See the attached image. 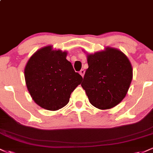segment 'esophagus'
Masks as SVG:
<instances>
[{"mask_svg":"<svg viewBox=\"0 0 153 153\" xmlns=\"http://www.w3.org/2000/svg\"><path fill=\"white\" fill-rule=\"evenodd\" d=\"M80 74L81 75L82 77H83L84 76V74H85V71H84L83 69H82L81 71H80Z\"/></svg>","mask_w":153,"mask_h":153,"instance_id":"obj_1","label":"esophagus"}]
</instances>
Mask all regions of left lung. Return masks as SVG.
Instances as JSON below:
<instances>
[{
  "mask_svg": "<svg viewBox=\"0 0 153 153\" xmlns=\"http://www.w3.org/2000/svg\"><path fill=\"white\" fill-rule=\"evenodd\" d=\"M88 68L81 83L89 101L101 110L118 105L127 95L132 80V66L125 54L114 47L87 54Z\"/></svg>",
  "mask_w": 153,
  "mask_h": 153,
  "instance_id": "obj_1",
  "label": "left lung"
}]
</instances>
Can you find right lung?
I'll return each mask as SVG.
<instances>
[{"mask_svg":"<svg viewBox=\"0 0 153 153\" xmlns=\"http://www.w3.org/2000/svg\"><path fill=\"white\" fill-rule=\"evenodd\" d=\"M67 54L51 45L44 47L32 54L24 68L28 91L45 109L57 111L66 106L71 93L81 83L82 76L75 73Z\"/></svg>","mask_w":153,"mask_h":153,"instance_id":"add662e5","label":"right lung"}]
</instances>
